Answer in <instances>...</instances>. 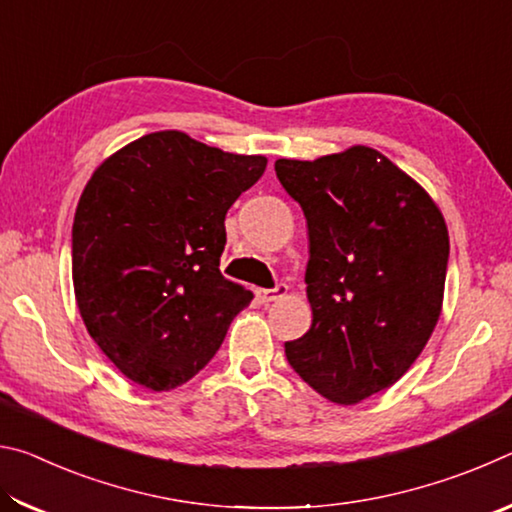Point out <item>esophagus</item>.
I'll list each match as a JSON object with an SVG mask.
<instances>
[{"label":"esophagus","instance_id":"obj_1","mask_svg":"<svg viewBox=\"0 0 512 512\" xmlns=\"http://www.w3.org/2000/svg\"><path fill=\"white\" fill-rule=\"evenodd\" d=\"M282 296H287V284H277L275 289H257V300L262 302V305H268V302H273Z\"/></svg>","mask_w":512,"mask_h":512}]
</instances>
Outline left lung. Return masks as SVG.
<instances>
[{
    "instance_id": "8db88e82",
    "label": "left lung",
    "mask_w": 512,
    "mask_h": 512,
    "mask_svg": "<svg viewBox=\"0 0 512 512\" xmlns=\"http://www.w3.org/2000/svg\"><path fill=\"white\" fill-rule=\"evenodd\" d=\"M307 219L311 327L284 343L291 368L336 404L393 386L440 318L449 235L433 198L370 146L277 160Z\"/></svg>"
}]
</instances>
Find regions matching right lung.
<instances>
[{"label": "right lung", "mask_w": 512, "mask_h": 512, "mask_svg": "<svg viewBox=\"0 0 512 512\" xmlns=\"http://www.w3.org/2000/svg\"><path fill=\"white\" fill-rule=\"evenodd\" d=\"M266 169L160 131L103 160L72 228L76 305L101 352L135 384L171 391L221 348L253 293L219 271L225 214Z\"/></svg>", "instance_id": "right-lung-1"}]
</instances>
